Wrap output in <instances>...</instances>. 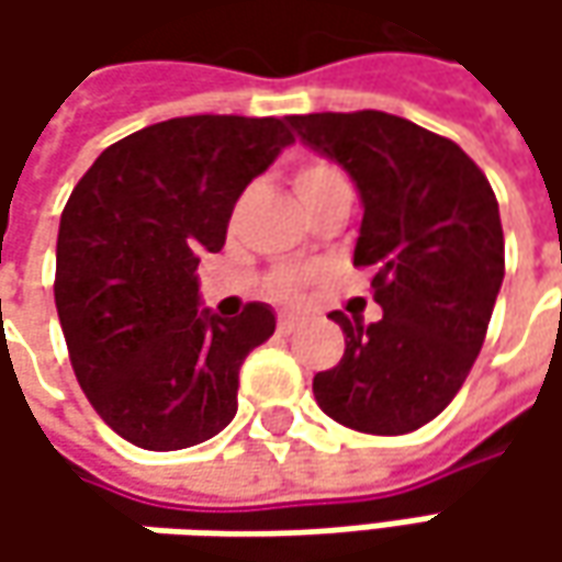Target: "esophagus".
Returning <instances> with one entry per match:
<instances>
[{
  "label": "esophagus",
  "instance_id": "1",
  "mask_svg": "<svg viewBox=\"0 0 562 562\" xmlns=\"http://www.w3.org/2000/svg\"><path fill=\"white\" fill-rule=\"evenodd\" d=\"M300 325H303V322H300L296 315H278V335H284V337L293 335Z\"/></svg>",
  "mask_w": 562,
  "mask_h": 562
}]
</instances>
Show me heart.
<instances>
[{
    "label": "heart",
    "mask_w": 562,
    "mask_h": 562,
    "mask_svg": "<svg viewBox=\"0 0 562 562\" xmlns=\"http://www.w3.org/2000/svg\"><path fill=\"white\" fill-rule=\"evenodd\" d=\"M291 184L296 190V196H300V203L306 205L318 200V196L337 190V187H347V181H344L340 168L328 162V159H306V162H300L293 168ZM271 288H274L278 296H288L291 300V296H300V291L306 288V274H300V271H281V274H274Z\"/></svg>",
    "instance_id": "heart-1"
}]
</instances>
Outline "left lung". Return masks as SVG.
<instances>
[{
    "label": "left lung",
    "instance_id": "8db88e82",
    "mask_svg": "<svg viewBox=\"0 0 562 562\" xmlns=\"http://www.w3.org/2000/svg\"><path fill=\"white\" fill-rule=\"evenodd\" d=\"M296 137L344 165L362 196L353 266H372L381 318L331 313L344 357L313 378L331 419L406 435L463 387L504 281V227L485 171L447 137L362 109L288 115Z\"/></svg>",
    "mask_w": 562,
    "mask_h": 562
}]
</instances>
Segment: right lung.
<instances>
[{
    "instance_id": "add662e5",
    "label": "right lung",
    "mask_w": 562,
    "mask_h": 562,
    "mask_svg": "<svg viewBox=\"0 0 562 562\" xmlns=\"http://www.w3.org/2000/svg\"><path fill=\"white\" fill-rule=\"evenodd\" d=\"M293 134L281 119L187 115L102 149L71 190L55 310L99 419L143 450H184L237 413L240 366L274 335L266 303L200 310L196 266L225 247L247 184Z\"/></svg>"
}]
</instances>
